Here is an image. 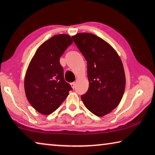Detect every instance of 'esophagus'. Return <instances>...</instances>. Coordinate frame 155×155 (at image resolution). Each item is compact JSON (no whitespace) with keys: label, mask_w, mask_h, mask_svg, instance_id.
<instances>
[{"label":"esophagus","mask_w":155,"mask_h":155,"mask_svg":"<svg viewBox=\"0 0 155 155\" xmlns=\"http://www.w3.org/2000/svg\"><path fill=\"white\" fill-rule=\"evenodd\" d=\"M70 85H71V87H72V88L74 89V88H75V85H76V84H75V82H73V83H71L70 84Z\"/></svg>","instance_id":"obj_1"}]
</instances>
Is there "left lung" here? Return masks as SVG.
<instances>
[{"label":"left lung","instance_id":"left-lung-1","mask_svg":"<svg viewBox=\"0 0 155 155\" xmlns=\"http://www.w3.org/2000/svg\"><path fill=\"white\" fill-rule=\"evenodd\" d=\"M87 61L88 91L81 96L85 107L97 116L110 114L120 102L125 88L123 64L114 48L95 35L71 36Z\"/></svg>","mask_w":155,"mask_h":155}]
</instances>
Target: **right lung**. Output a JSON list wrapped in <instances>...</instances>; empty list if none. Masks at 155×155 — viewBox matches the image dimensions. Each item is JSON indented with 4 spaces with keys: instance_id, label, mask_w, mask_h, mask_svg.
Here are the masks:
<instances>
[{
    "instance_id": "1",
    "label": "right lung",
    "mask_w": 155,
    "mask_h": 155,
    "mask_svg": "<svg viewBox=\"0 0 155 155\" xmlns=\"http://www.w3.org/2000/svg\"><path fill=\"white\" fill-rule=\"evenodd\" d=\"M72 42L67 34L53 36L39 47L30 62L25 75V92L29 103L41 114L54 112L71 90L64 81L60 58Z\"/></svg>"
}]
</instances>
